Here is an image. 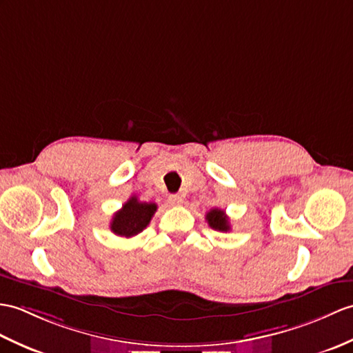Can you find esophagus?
<instances>
[{
    "label": "esophagus",
    "mask_w": 353,
    "mask_h": 353,
    "mask_svg": "<svg viewBox=\"0 0 353 353\" xmlns=\"http://www.w3.org/2000/svg\"><path fill=\"white\" fill-rule=\"evenodd\" d=\"M168 201H170L171 206H180V204L183 203V199H182V195L173 194V195H170V196H168Z\"/></svg>",
    "instance_id": "1"
}]
</instances>
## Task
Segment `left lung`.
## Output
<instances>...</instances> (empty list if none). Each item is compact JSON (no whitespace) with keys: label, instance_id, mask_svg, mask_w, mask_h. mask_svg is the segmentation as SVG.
<instances>
[{"label":"left lung","instance_id":"left-lung-1","mask_svg":"<svg viewBox=\"0 0 353 353\" xmlns=\"http://www.w3.org/2000/svg\"><path fill=\"white\" fill-rule=\"evenodd\" d=\"M208 224L215 228L218 232H228L230 230V224H228V216L225 215L224 210L221 209H212L210 212H208L206 215Z\"/></svg>","mask_w":353,"mask_h":353}]
</instances>
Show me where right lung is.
Segmentation results:
<instances>
[{
	"instance_id": "right-lung-1",
	"label": "right lung",
	"mask_w": 353,
	"mask_h": 353,
	"mask_svg": "<svg viewBox=\"0 0 353 353\" xmlns=\"http://www.w3.org/2000/svg\"><path fill=\"white\" fill-rule=\"evenodd\" d=\"M157 209L158 206L154 203L139 201L135 195L130 196L123 208L114 214L110 224L111 232L121 237L137 236L149 225Z\"/></svg>"
}]
</instances>
